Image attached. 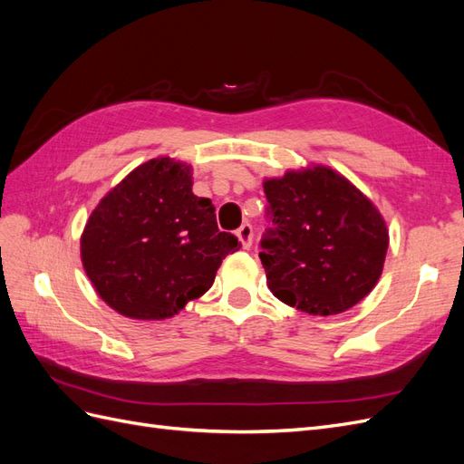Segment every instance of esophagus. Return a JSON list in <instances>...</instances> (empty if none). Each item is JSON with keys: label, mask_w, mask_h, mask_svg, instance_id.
Instances as JSON below:
<instances>
[{"label": "esophagus", "mask_w": 464, "mask_h": 464, "mask_svg": "<svg viewBox=\"0 0 464 464\" xmlns=\"http://www.w3.org/2000/svg\"><path fill=\"white\" fill-rule=\"evenodd\" d=\"M236 234H237V240L242 242L244 249H249L251 244H254V228H251V224H247V222L242 224Z\"/></svg>", "instance_id": "1"}]
</instances>
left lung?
Masks as SVG:
<instances>
[{"label": "left lung", "instance_id": "obj_1", "mask_svg": "<svg viewBox=\"0 0 464 464\" xmlns=\"http://www.w3.org/2000/svg\"><path fill=\"white\" fill-rule=\"evenodd\" d=\"M275 228L259 259L275 298L310 315L362 302L383 273L389 230L353 181L325 164L265 178Z\"/></svg>", "mask_w": 464, "mask_h": 464}]
</instances>
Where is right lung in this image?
<instances>
[{
	"label": "right lung",
	"instance_id": "1",
	"mask_svg": "<svg viewBox=\"0 0 464 464\" xmlns=\"http://www.w3.org/2000/svg\"><path fill=\"white\" fill-rule=\"evenodd\" d=\"M193 168L157 157L98 201L81 234L82 269L111 310L130 319L174 317L213 286L222 259L242 247L198 198Z\"/></svg>",
	"mask_w": 464,
	"mask_h": 464
}]
</instances>
